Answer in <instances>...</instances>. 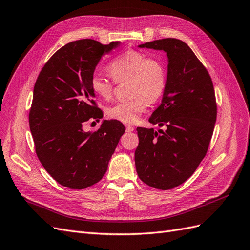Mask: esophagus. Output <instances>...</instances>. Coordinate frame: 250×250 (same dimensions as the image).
Listing matches in <instances>:
<instances>
[{
  "label": "esophagus",
  "mask_w": 250,
  "mask_h": 250,
  "mask_svg": "<svg viewBox=\"0 0 250 250\" xmlns=\"http://www.w3.org/2000/svg\"><path fill=\"white\" fill-rule=\"evenodd\" d=\"M125 130L126 132H133L135 130V127L131 125H125Z\"/></svg>",
  "instance_id": "obj_1"
}]
</instances>
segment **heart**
<instances>
[{"label":"heart","mask_w":250,"mask_h":250,"mask_svg":"<svg viewBox=\"0 0 250 250\" xmlns=\"http://www.w3.org/2000/svg\"><path fill=\"white\" fill-rule=\"evenodd\" d=\"M109 73L116 82L130 80V101L119 102L106 109V115L112 119L131 124L136 121L149 104L155 102L165 91L167 75L162 63L156 59L136 50H127L118 55L108 67ZM90 87L98 97L110 98L113 83L101 73L95 72L90 78Z\"/></svg>","instance_id":"1"}]
</instances>
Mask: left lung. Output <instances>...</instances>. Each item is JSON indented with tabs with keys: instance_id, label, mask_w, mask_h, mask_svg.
Segmentation results:
<instances>
[{
	"instance_id": "obj_1",
	"label": "left lung",
	"mask_w": 250,
	"mask_h": 250,
	"mask_svg": "<svg viewBox=\"0 0 250 250\" xmlns=\"http://www.w3.org/2000/svg\"><path fill=\"white\" fill-rule=\"evenodd\" d=\"M138 47L167 53L162 101L148 119L167 130L137 127L135 166L141 181L170 189L194 174L208 152L217 118L215 91L208 70L184 42L163 39Z\"/></svg>"
}]
</instances>
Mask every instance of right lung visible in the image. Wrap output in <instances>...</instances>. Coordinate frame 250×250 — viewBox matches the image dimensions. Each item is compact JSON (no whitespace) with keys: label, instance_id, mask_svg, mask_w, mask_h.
I'll return each instance as SVG.
<instances>
[{"label":"right lung","instance_id":"right-lung-1","mask_svg":"<svg viewBox=\"0 0 250 250\" xmlns=\"http://www.w3.org/2000/svg\"><path fill=\"white\" fill-rule=\"evenodd\" d=\"M120 42L103 45L84 39L58 50L42 69L33 89L29 125L35 152L55 181L71 189L97 183L125 131L118 120H103L96 132L83 131L104 114L95 104L90 78L104 54Z\"/></svg>","mask_w":250,"mask_h":250}]
</instances>
